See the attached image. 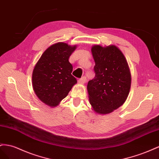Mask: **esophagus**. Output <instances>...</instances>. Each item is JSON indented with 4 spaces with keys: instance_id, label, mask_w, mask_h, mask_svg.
I'll list each match as a JSON object with an SVG mask.
<instances>
[{
    "instance_id": "obj_1",
    "label": "esophagus",
    "mask_w": 159,
    "mask_h": 159,
    "mask_svg": "<svg viewBox=\"0 0 159 159\" xmlns=\"http://www.w3.org/2000/svg\"><path fill=\"white\" fill-rule=\"evenodd\" d=\"M86 81H87V79H86V77H85V76H83L82 78L78 80V82H79V84H84V83H86Z\"/></svg>"
}]
</instances>
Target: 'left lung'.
I'll return each mask as SVG.
<instances>
[{
    "label": "left lung",
    "mask_w": 159,
    "mask_h": 159,
    "mask_svg": "<svg viewBox=\"0 0 159 159\" xmlns=\"http://www.w3.org/2000/svg\"><path fill=\"white\" fill-rule=\"evenodd\" d=\"M95 76L89 81V102L95 113L107 115L122 106L130 89L131 74L127 61L116 45H93Z\"/></svg>",
    "instance_id": "1"
}]
</instances>
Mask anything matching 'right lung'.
I'll return each instance as SVG.
<instances>
[{
    "label": "right lung",
    "mask_w": 159,
    "mask_h": 159,
    "mask_svg": "<svg viewBox=\"0 0 159 159\" xmlns=\"http://www.w3.org/2000/svg\"><path fill=\"white\" fill-rule=\"evenodd\" d=\"M76 45L59 42L50 46L35 65L32 76L34 91L45 105L56 107L77 83L69 61Z\"/></svg>",
    "instance_id": "add662e5"
}]
</instances>
